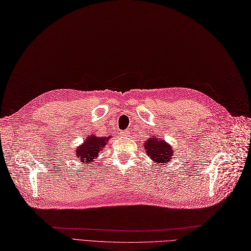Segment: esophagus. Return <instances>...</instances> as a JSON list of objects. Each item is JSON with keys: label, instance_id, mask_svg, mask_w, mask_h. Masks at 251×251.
<instances>
[{"label": "esophagus", "instance_id": "1", "mask_svg": "<svg viewBox=\"0 0 251 251\" xmlns=\"http://www.w3.org/2000/svg\"><path fill=\"white\" fill-rule=\"evenodd\" d=\"M120 136L128 137V136H129V133H128V132H126V131H122V132H120Z\"/></svg>", "mask_w": 251, "mask_h": 251}]
</instances>
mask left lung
Masks as SVG:
<instances>
[{
  "label": "left lung",
  "instance_id": "1",
  "mask_svg": "<svg viewBox=\"0 0 251 251\" xmlns=\"http://www.w3.org/2000/svg\"><path fill=\"white\" fill-rule=\"evenodd\" d=\"M143 149L146 154L150 155V158L154 162V165L169 162L175 153L171 145L155 136L145 141Z\"/></svg>",
  "mask_w": 251,
  "mask_h": 251
}]
</instances>
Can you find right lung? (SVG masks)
Here are the masks:
<instances>
[{
  "instance_id": "add662e5",
  "label": "right lung",
  "mask_w": 251,
  "mask_h": 251,
  "mask_svg": "<svg viewBox=\"0 0 251 251\" xmlns=\"http://www.w3.org/2000/svg\"><path fill=\"white\" fill-rule=\"evenodd\" d=\"M109 138L89 135L75 151V157L79 158L84 164H90L99 157V152L107 145Z\"/></svg>"
}]
</instances>
